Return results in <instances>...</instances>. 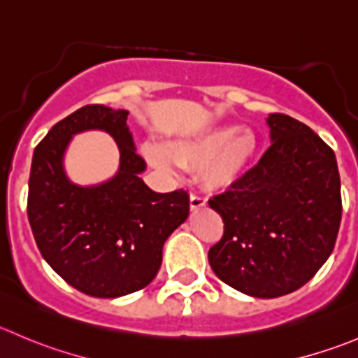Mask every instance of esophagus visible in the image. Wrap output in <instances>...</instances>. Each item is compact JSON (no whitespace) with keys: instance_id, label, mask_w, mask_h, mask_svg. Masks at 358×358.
<instances>
[{"instance_id":"obj_1","label":"esophagus","mask_w":358,"mask_h":358,"mask_svg":"<svg viewBox=\"0 0 358 358\" xmlns=\"http://www.w3.org/2000/svg\"><path fill=\"white\" fill-rule=\"evenodd\" d=\"M204 206H206V199H204V197L197 196V194H192V196H190V210L197 211Z\"/></svg>"}]
</instances>
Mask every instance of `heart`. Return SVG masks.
<instances>
[{
    "label": "heart",
    "instance_id": "heart-1",
    "mask_svg": "<svg viewBox=\"0 0 358 358\" xmlns=\"http://www.w3.org/2000/svg\"><path fill=\"white\" fill-rule=\"evenodd\" d=\"M259 136L250 127L213 124L189 136L148 147L147 157L159 168L199 164V178L208 189L222 190L238 183L259 152Z\"/></svg>",
    "mask_w": 358,
    "mask_h": 358
}]
</instances>
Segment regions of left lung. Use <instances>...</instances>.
Wrapping results in <instances>:
<instances>
[{
  "label": "left lung",
  "mask_w": 358,
  "mask_h": 358,
  "mask_svg": "<svg viewBox=\"0 0 358 358\" xmlns=\"http://www.w3.org/2000/svg\"><path fill=\"white\" fill-rule=\"evenodd\" d=\"M271 147L227 192L210 199L224 236L208 252L232 289L273 299L310 282L332 253L341 224L336 155L306 124L269 113Z\"/></svg>",
  "instance_id": "obj_1"
}]
</instances>
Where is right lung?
<instances>
[{
    "instance_id": "obj_1",
    "label": "right lung",
    "mask_w": 358,
    "mask_h": 358,
    "mask_svg": "<svg viewBox=\"0 0 358 358\" xmlns=\"http://www.w3.org/2000/svg\"><path fill=\"white\" fill-rule=\"evenodd\" d=\"M127 110L89 105L55 124L34 148L27 218L48 266L80 292L122 297L147 287L166 239L189 217L187 190L159 194L141 180ZM103 130L120 148V169L96 186L69 180L64 155L75 134Z\"/></svg>"
}]
</instances>
